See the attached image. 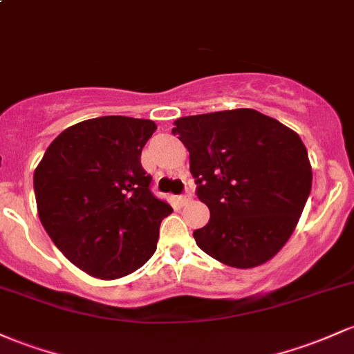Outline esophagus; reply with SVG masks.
Masks as SVG:
<instances>
[{
    "label": "esophagus",
    "instance_id": "34e87169",
    "mask_svg": "<svg viewBox=\"0 0 354 354\" xmlns=\"http://www.w3.org/2000/svg\"><path fill=\"white\" fill-rule=\"evenodd\" d=\"M192 201H193L192 195H181V196H178V203H180L181 207H185V205L192 203Z\"/></svg>",
    "mask_w": 354,
    "mask_h": 354
}]
</instances>
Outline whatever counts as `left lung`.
Wrapping results in <instances>:
<instances>
[{"label": "left lung", "instance_id": "left-lung-1", "mask_svg": "<svg viewBox=\"0 0 354 354\" xmlns=\"http://www.w3.org/2000/svg\"><path fill=\"white\" fill-rule=\"evenodd\" d=\"M173 134L209 209L208 223L193 232L196 245L235 269L269 262L296 230L313 185L299 134L254 109L186 115Z\"/></svg>", "mask_w": 354, "mask_h": 354}]
</instances>
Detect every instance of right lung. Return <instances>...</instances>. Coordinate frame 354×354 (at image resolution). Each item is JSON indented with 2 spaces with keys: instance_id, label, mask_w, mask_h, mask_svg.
Returning <instances> with one entry per match:
<instances>
[{
  "instance_id": "right-lung-1",
  "label": "right lung",
  "mask_w": 354,
  "mask_h": 354,
  "mask_svg": "<svg viewBox=\"0 0 354 354\" xmlns=\"http://www.w3.org/2000/svg\"><path fill=\"white\" fill-rule=\"evenodd\" d=\"M149 119L104 115L67 127L33 174L38 216L70 262L114 281L153 257L159 225L173 208L151 193L141 153Z\"/></svg>"
}]
</instances>
